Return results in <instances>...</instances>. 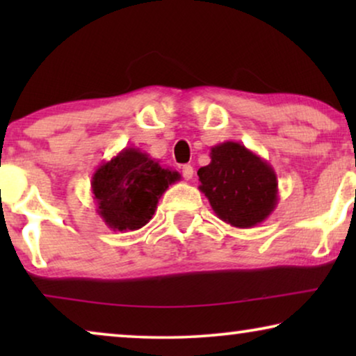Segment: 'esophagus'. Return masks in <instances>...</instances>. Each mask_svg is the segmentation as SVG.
<instances>
[{
  "instance_id": "34e87169",
  "label": "esophagus",
  "mask_w": 356,
  "mask_h": 356,
  "mask_svg": "<svg viewBox=\"0 0 356 356\" xmlns=\"http://www.w3.org/2000/svg\"><path fill=\"white\" fill-rule=\"evenodd\" d=\"M181 173H183L184 179H191V178H193V175H194V170H193L191 165H183Z\"/></svg>"
}]
</instances>
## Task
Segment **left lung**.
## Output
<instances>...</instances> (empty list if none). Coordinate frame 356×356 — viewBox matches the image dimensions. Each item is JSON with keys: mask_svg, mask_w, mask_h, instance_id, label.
I'll return each mask as SVG.
<instances>
[{"mask_svg": "<svg viewBox=\"0 0 356 356\" xmlns=\"http://www.w3.org/2000/svg\"><path fill=\"white\" fill-rule=\"evenodd\" d=\"M199 191L212 211L236 228L259 225L279 202L272 165L240 143L227 140L211 149V163L199 168Z\"/></svg>", "mask_w": 356, "mask_h": 356, "instance_id": "8db88e82", "label": "left lung"}]
</instances>
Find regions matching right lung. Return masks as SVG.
Returning <instances> with one entry per match:
<instances>
[{"instance_id":"add662e5","label":"right lung","mask_w":356,"mask_h":356,"mask_svg":"<svg viewBox=\"0 0 356 356\" xmlns=\"http://www.w3.org/2000/svg\"><path fill=\"white\" fill-rule=\"evenodd\" d=\"M181 178L138 147H126L92 175L97 213L113 232H134L152 218L159 199Z\"/></svg>"}]
</instances>
